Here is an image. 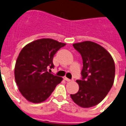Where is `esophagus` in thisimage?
<instances>
[{"instance_id": "34e87169", "label": "esophagus", "mask_w": 126, "mask_h": 126, "mask_svg": "<svg viewBox=\"0 0 126 126\" xmlns=\"http://www.w3.org/2000/svg\"><path fill=\"white\" fill-rule=\"evenodd\" d=\"M64 79H65V80H66V81H72V80H71V79H68V78H66V77L64 78Z\"/></svg>"}]
</instances>
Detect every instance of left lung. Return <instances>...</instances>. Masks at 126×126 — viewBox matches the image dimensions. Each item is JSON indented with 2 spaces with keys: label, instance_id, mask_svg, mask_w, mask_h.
I'll list each match as a JSON object with an SVG mask.
<instances>
[{
  "label": "left lung",
  "instance_id": "obj_1",
  "mask_svg": "<svg viewBox=\"0 0 126 126\" xmlns=\"http://www.w3.org/2000/svg\"><path fill=\"white\" fill-rule=\"evenodd\" d=\"M83 60L82 79L76 80L79 91L70 97L78 106L89 108L96 106L113 86L115 65L112 56L104 47L86 41L73 44Z\"/></svg>",
  "mask_w": 126,
  "mask_h": 126
}]
</instances>
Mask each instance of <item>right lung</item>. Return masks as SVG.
I'll use <instances>...</instances> for the list:
<instances>
[{
  "instance_id": "obj_1",
  "label": "right lung",
  "mask_w": 126,
  "mask_h": 126,
  "mask_svg": "<svg viewBox=\"0 0 126 126\" xmlns=\"http://www.w3.org/2000/svg\"><path fill=\"white\" fill-rule=\"evenodd\" d=\"M65 45L52 39L43 38L27 44L21 50L14 74L19 91L28 101L34 104L45 101L63 80L48 70L54 68V56Z\"/></svg>"
}]
</instances>
